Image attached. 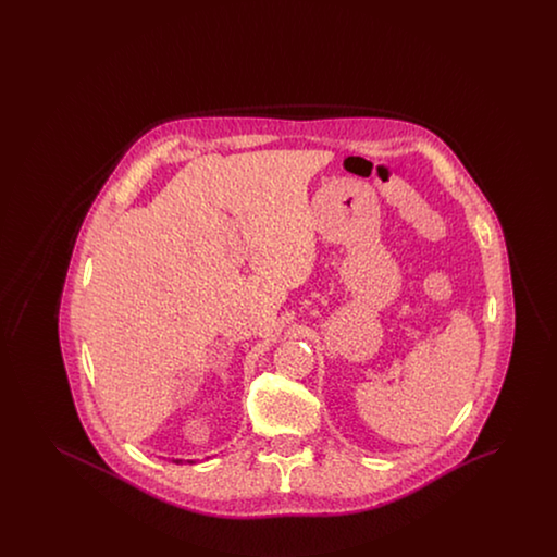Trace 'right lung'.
Returning a JSON list of instances; mask_svg holds the SVG:
<instances>
[{"instance_id": "obj_1", "label": "right lung", "mask_w": 557, "mask_h": 557, "mask_svg": "<svg viewBox=\"0 0 557 557\" xmlns=\"http://www.w3.org/2000/svg\"><path fill=\"white\" fill-rule=\"evenodd\" d=\"M173 461H175V463H182V459H173ZM189 463H191V461H189Z\"/></svg>"}]
</instances>
